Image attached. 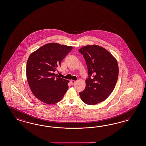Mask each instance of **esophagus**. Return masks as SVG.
Masks as SVG:
<instances>
[{
  "label": "esophagus",
  "mask_w": 146,
  "mask_h": 146,
  "mask_svg": "<svg viewBox=\"0 0 146 146\" xmlns=\"http://www.w3.org/2000/svg\"><path fill=\"white\" fill-rule=\"evenodd\" d=\"M70 82H71V84L72 85H75V83L76 82V81H75V80H71Z\"/></svg>",
  "instance_id": "esophagus-1"
}]
</instances>
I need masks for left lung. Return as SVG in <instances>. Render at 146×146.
Returning <instances> with one entry per match:
<instances>
[{"label":"left lung","instance_id":"obj_1","mask_svg":"<svg viewBox=\"0 0 146 146\" xmlns=\"http://www.w3.org/2000/svg\"><path fill=\"white\" fill-rule=\"evenodd\" d=\"M78 51L85 58L88 75L80 96L87 104H96L105 101L115 88L119 76L117 62L108 50L98 45H87Z\"/></svg>","mask_w":146,"mask_h":146}]
</instances>
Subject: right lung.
<instances>
[{"label":"right lung","instance_id":"add662e5","mask_svg":"<svg viewBox=\"0 0 146 146\" xmlns=\"http://www.w3.org/2000/svg\"><path fill=\"white\" fill-rule=\"evenodd\" d=\"M72 49L71 46L48 43L30 55L26 64V77L31 90L40 101L54 104L61 101L68 89V80L55 71Z\"/></svg>","mask_w":146,"mask_h":146}]
</instances>
